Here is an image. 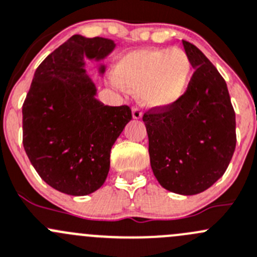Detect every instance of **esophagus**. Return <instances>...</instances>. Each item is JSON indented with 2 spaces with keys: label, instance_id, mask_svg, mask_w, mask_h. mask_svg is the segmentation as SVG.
<instances>
[{
  "label": "esophagus",
  "instance_id": "obj_1",
  "mask_svg": "<svg viewBox=\"0 0 257 257\" xmlns=\"http://www.w3.org/2000/svg\"><path fill=\"white\" fill-rule=\"evenodd\" d=\"M132 114H133L134 119H141L142 115H143V111H142V109L139 106L136 105L132 108Z\"/></svg>",
  "mask_w": 257,
  "mask_h": 257
}]
</instances>
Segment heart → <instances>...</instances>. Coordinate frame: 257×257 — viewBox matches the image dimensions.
<instances>
[{
	"label": "heart",
	"mask_w": 257,
	"mask_h": 257,
	"mask_svg": "<svg viewBox=\"0 0 257 257\" xmlns=\"http://www.w3.org/2000/svg\"><path fill=\"white\" fill-rule=\"evenodd\" d=\"M118 88L141 91L146 105L171 108L186 96L192 80V62L181 49H144L123 55L114 66Z\"/></svg>",
	"instance_id": "obj_1"
}]
</instances>
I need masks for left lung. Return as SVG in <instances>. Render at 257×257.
Wrapping results in <instances>:
<instances>
[{"instance_id": "1", "label": "left lung", "mask_w": 257, "mask_h": 257, "mask_svg": "<svg viewBox=\"0 0 257 257\" xmlns=\"http://www.w3.org/2000/svg\"><path fill=\"white\" fill-rule=\"evenodd\" d=\"M193 69L186 96L143 115L151 167L163 188L197 195L227 169L236 147L235 110L225 79L193 44L182 40Z\"/></svg>"}]
</instances>
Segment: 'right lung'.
<instances>
[{
	"label": "right lung",
	"instance_id": "right-lung-1",
	"mask_svg": "<svg viewBox=\"0 0 257 257\" xmlns=\"http://www.w3.org/2000/svg\"><path fill=\"white\" fill-rule=\"evenodd\" d=\"M114 47L103 37L71 36L40 64L22 105L25 152L39 176L66 195L85 196L103 186L111 147L132 119L128 105L96 100L84 69V56L103 59Z\"/></svg>",
	"mask_w": 257,
	"mask_h": 257
}]
</instances>
